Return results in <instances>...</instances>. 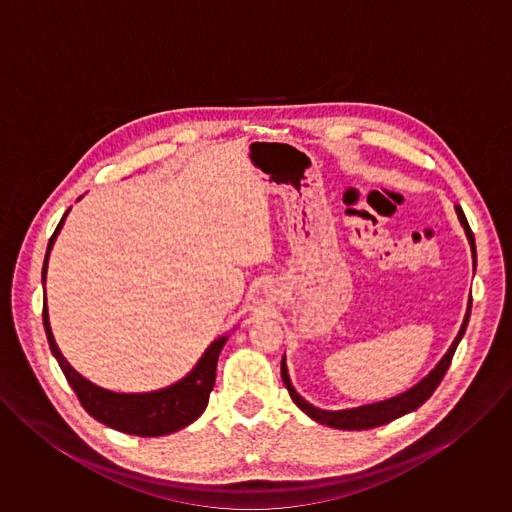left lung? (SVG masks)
Wrapping results in <instances>:
<instances>
[{
	"instance_id": "8db88e82",
	"label": "left lung",
	"mask_w": 512,
	"mask_h": 512,
	"mask_svg": "<svg viewBox=\"0 0 512 512\" xmlns=\"http://www.w3.org/2000/svg\"><path fill=\"white\" fill-rule=\"evenodd\" d=\"M456 214L460 218V225L464 227L466 231V237H468V243H470V249H472V259H474V267H476V243H474V235L468 227V221L466 216L462 212V208L456 204ZM470 310H472V298L468 300V308H466V316H464V322L460 326V332L458 336L454 338L452 346L448 348V352L442 356V360L435 364V369L425 375L417 385H413L411 389H407L405 393L401 395H395L391 399H385V401H377V403H369V405H360V407H352V409H340V411H328V409H320V407H314L312 403H308L296 389L294 385H291L289 381V375H287V364H285V356L281 358V379H283V385L285 389L289 391V397L294 399V403L306 413L310 415L314 421L322 423V425H328V427H336V429H371V427H379V425H385L405 413H411L415 411L417 407H421L431 395L433 391L437 389V385L442 383L446 371L450 369V362H452V356L466 332V326H468V320H470Z\"/></svg>"
}]
</instances>
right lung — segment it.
<instances>
[{"mask_svg":"<svg viewBox=\"0 0 512 512\" xmlns=\"http://www.w3.org/2000/svg\"><path fill=\"white\" fill-rule=\"evenodd\" d=\"M68 210L64 212L62 221L58 223L54 235L50 237L44 267H42V283H46L48 257H50L52 245L64 225V218H66ZM42 318H44V330H46L50 350H52L54 358L58 360L68 385L72 387V391L77 393L81 405L97 421H101L117 431H123L129 435H139V437H156V435L174 433V431L190 425L192 421H196L202 415V411L208 405L210 391L214 387L218 354H221V350L229 338V336L216 338L204 350V354L196 362V367L184 379H180L178 383H174L170 387L150 391V393H115V391H109V389H103V387L91 383L89 379H85L81 373H77L70 367L68 360L62 356V352L52 336L46 304L42 310Z\"/></svg>","mask_w":512,"mask_h":512,"instance_id":"right-lung-1","label":"right lung"}]
</instances>
